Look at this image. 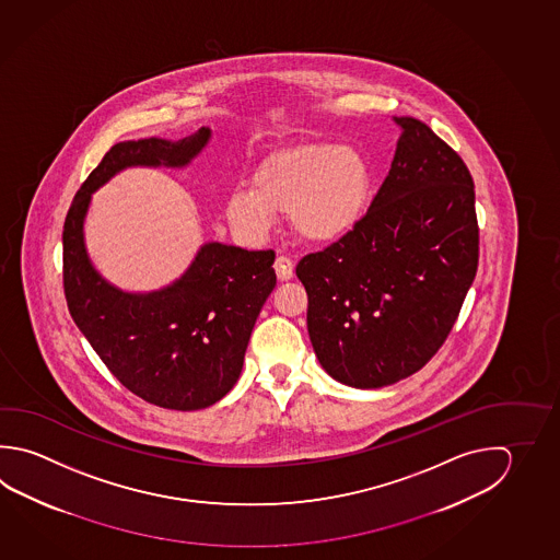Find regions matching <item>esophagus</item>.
I'll use <instances>...</instances> for the list:
<instances>
[{"mask_svg": "<svg viewBox=\"0 0 560 560\" xmlns=\"http://www.w3.org/2000/svg\"><path fill=\"white\" fill-rule=\"evenodd\" d=\"M276 276L278 280H290L294 276V260L288 258V256H278L275 262Z\"/></svg>", "mask_w": 560, "mask_h": 560, "instance_id": "obj_1", "label": "esophagus"}]
</instances>
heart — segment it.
I'll list each match as a JSON object with an SVG mask.
<instances>
[{
  "mask_svg": "<svg viewBox=\"0 0 560 560\" xmlns=\"http://www.w3.org/2000/svg\"><path fill=\"white\" fill-rule=\"evenodd\" d=\"M253 184L255 189L236 187L226 199L234 233L262 238L275 213H290L295 233L327 243L349 233L365 213L371 170L353 145L302 143L266 158Z\"/></svg>",
  "mask_w": 560,
  "mask_h": 560,
  "instance_id": "1",
  "label": "heart"
}]
</instances>
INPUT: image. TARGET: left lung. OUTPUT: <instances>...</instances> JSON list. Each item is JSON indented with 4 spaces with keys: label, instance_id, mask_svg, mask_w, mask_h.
<instances>
[{
    "label": "left lung",
    "instance_id": "1",
    "mask_svg": "<svg viewBox=\"0 0 560 560\" xmlns=\"http://www.w3.org/2000/svg\"><path fill=\"white\" fill-rule=\"evenodd\" d=\"M395 122V160L369 211L295 266L317 359L355 388L387 387L427 365L478 272L466 163L427 124L410 116Z\"/></svg>",
    "mask_w": 560,
    "mask_h": 560
}]
</instances>
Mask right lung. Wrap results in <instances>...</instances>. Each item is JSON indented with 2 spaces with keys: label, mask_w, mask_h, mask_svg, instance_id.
<instances>
[{
  "label": "right lung",
  "mask_w": 560,
  "mask_h": 560,
  "mask_svg": "<svg viewBox=\"0 0 560 560\" xmlns=\"http://www.w3.org/2000/svg\"><path fill=\"white\" fill-rule=\"evenodd\" d=\"M209 138L201 128L177 142L116 143L74 195L62 229V285L74 324L124 387L172 410L211 407L238 381L256 317L275 290V250L207 243L172 285L130 294L94 270L82 224L91 195L116 173L184 167Z\"/></svg>",
  "instance_id": "obj_1"
}]
</instances>
